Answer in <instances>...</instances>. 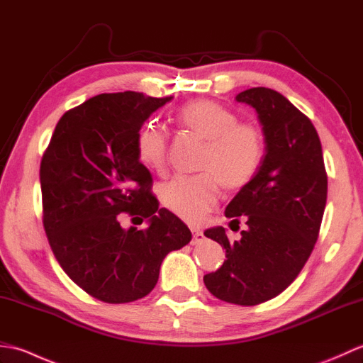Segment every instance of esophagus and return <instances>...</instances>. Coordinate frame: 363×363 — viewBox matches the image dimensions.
Wrapping results in <instances>:
<instances>
[{
	"mask_svg": "<svg viewBox=\"0 0 363 363\" xmlns=\"http://www.w3.org/2000/svg\"><path fill=\"white\" fill-rule=\"evenodd\" d=\"M191 233H194V238H191V245H198V243H201L204 240V234H203L201 229L194 228V229H191Z\"/></svg>",
	"mask_w": 363,
	"mask_h": 363,
	"instance_id": "1",
	"label": "esophagus"
}]
</instances>
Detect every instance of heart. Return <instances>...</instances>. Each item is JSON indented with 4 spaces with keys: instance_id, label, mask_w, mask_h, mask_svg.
Returning a JSON list of instances; mask_svg holds the SVG:
<instances>
[{
    "instance_id": "b5f03b06",
    "label": "heart",
    "mask_w": 363,
    "mask_h": 363,
    "mask_svg": "<svg viewBox=\"0 0 363 363\" xmlns=\"http://www.w3.org/2000/svg\"><path fill=\"white\" fill-rule=\"evenodd\" d=\"M182 129L204 140L199 174L174 176L162 187V203L189 223L201 221L218 199L220 186L240 190L252 181L264 159L262 130L252 123L237 121V115L211 99H196L177 111ZM137 157L145 167L160 172L167 164L168 137L162 128L145 125L137 134Z\"/></svg>"
}]
</instances>
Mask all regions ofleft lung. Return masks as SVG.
Masks as SVG:
<instances>
[{
  "label": "left lung",
  "instance_id": "1",
  "mask_svg": "<svg viewBox=\"0 0 363 363\" xmlns=\"http://www.w3.org/2000/svg\"><path fill=\"white\" fill-rule=\"evenodd\" d=\"M235 99L256 109L265 156L226 207L228 218L240 223L242 217L248 225L240 240L229 242L221 226L204 233L226 250V260L204 284L226 303L256 306L287 289L309 259L326 207L328 174L317 129L279 91L252 87Z\"/></svg>",
  "mask_w": 363,
  "mask_h": 363
}]
</instances>
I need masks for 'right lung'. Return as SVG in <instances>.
Wrapping results in <instances>:
<instances>
[{
    "mask_svg": "<svg viewBox=\"0 0 363 363\" xmlns=\"http://www.w3.org/2000/svg\"><path fill=\"white\" fill-rule=\"evenodd\" d=\"M173 96L101 94L62 115L40 164L43 228L68 277L90 296L130 303L157 284L162 260L191 240L190 229L159 209L152 177L137 157L143 123ZM121 213L149 220L138 231Z\"/></svg>",
    "mask_w": 363,
    "mask_h": 363,
    "instance_id": "right-lung-1",
    "label": "right lung"
}]
</instances>
